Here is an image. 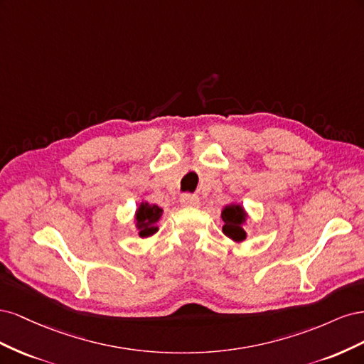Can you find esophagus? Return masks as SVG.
<instances>
[{"instance_id": "1", "label": "esophagus", "mask_w": 364, "mask_h": 364, "mask_svg": "<svg viewBox=\"0 0 364 364\" xmlns=\"http://www.w3.org/2000/svg\"><path fill=\"white\" fill-rule=\"evenodd\" d=\"M181 205L182 206H186V208H196L200 205V200L197 199L196 196H191V194H185L181 197Z\"/></svg>"}]
</instances>
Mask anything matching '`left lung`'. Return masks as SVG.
I'll use <instances>...</instances> for the list:
<instances>
[{
  "label": "left lung",
  "instance_id": "8db88e82",
  "mask_svg": "<svg viewBox=\"0 0 364 364\" xmlns=\"http://www.w3.org/2000/svg\"><path fill=\"white\" fill-rule=\"evenodd\" d=\"M247 214L245 211V208L240 203H230L223 208L222 211V220L225 222L223 225V234L229 237L230 240L240 241L246 240V230H245V223H246Z\"/></svg>",
  "mask_w": 364,
  "mask_h": 364
}]
</instances>
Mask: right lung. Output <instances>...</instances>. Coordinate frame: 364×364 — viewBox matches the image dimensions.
<instances>
[{"label": "right lung", "mask_w": 364, "mask_h": 364, "mask_svg": "<svg viewBox=\"0 0 364 364\" xmlns=\"http://www.w3.org/2000/svg\"><path fill=\"white\" fill-rule=\"evenodd\" d=\"M162 215V208L158 205H150L149 202H142L135 214V222H136V229H138V235L141 238H147L153 235L158 230L156 223L159 222V218Z\"/></svg>", "instance_id": "obj_1"}]
</instances>
